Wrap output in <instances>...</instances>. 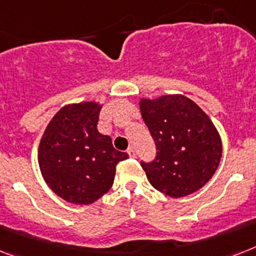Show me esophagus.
Instances as JSON below:
<instances>
[{"mask_svg": "<svg viewBox=\"0 0 256 256\" xmlns=\"http://www.w3.org/2000/svg\"><path fill=\"white\" fill-rule=\"evenodd\" d=\"M128 154L130 158H135L136 156V154H135V150L134 148H128Z\"/></svg>", "mask_w": 256, "mask_h": 256, "instance_id": "obj_1", "label": "esophagus"}]
</instances>
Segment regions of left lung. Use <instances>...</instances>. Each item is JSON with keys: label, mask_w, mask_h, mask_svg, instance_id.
Wrapping results in <instances>:
<instances>
[{"label": "left lung", "mask_w": 256, "mask_h": 256, "mask_svg": "<svg viewBox=\"0 0 256 256\" xmlns=\"http://www.w3.org/2000/svg\"><path fill=\"white\" fill-rule=\"evenodd\" d=\"M139 105L156 147L154 160L140 162L151 186L171 197L198 190L214 175L222 155L210 118L182 94L140 100Z\"/></svg>", "instance_id": "1"}]
</instances>
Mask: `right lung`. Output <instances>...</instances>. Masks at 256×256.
Listing matches in <instances>:
<instances>
[{
	"instance_id": "1",
	"label": "right lung",
	"mask_w": 256,
	"mask_h": 256,
	"mask_svg": "<svg viewBox=\"0 0 256 256\" xmlns=\"http://www.w3.org/2000/svg\"><path fill=\"white\" fill-rule=\"evenodd\" d=\"M101 106L67 105L55 114L42 136L39 168L46 182L68 202L88 205L112 188L116 167L128 159L112 138L97 130Z\"/></svg>"
}]
</instances>
